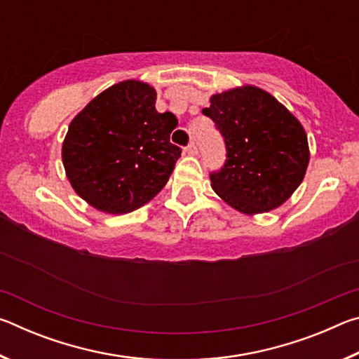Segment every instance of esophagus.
Returning a JSON list of instances; mask_svg holds the SVG:
<instances>
[{
    "mask_svg": "<svg viewBox=\"0 0 359 359\" xmlns=\"http://www.w3.org/2000/svg\"><path fill=\"white\" fill-rule=\"evenodd\" d=\"M185 154L187 155H196L198 154V147H196V145H194V144H190V145H187V147H185Z\"/></svg>",
    "mask_w": 359,
    "mask_h": 359,
    "instance_id": "1",
    "label": "esophagus"
}]
</instances>
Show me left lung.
I'll return each mask as SVG.
<instances>
[{
  "label": "left lung",
  "mask_w": 359,
  "mask_h": 359,
  "mask_svg": "<svg viewBox=\"0 0 359 359\" xmlns=\"http://www.w3.org/2000/svg\"><path fill=\"white\" fill-rule=\"evenodd\" d=\"M203 114L226 144L224 166L210 174L214 191L245 215L280 208L301 185L311 160L301 121L255 85L212 95Z\"/></svg>",
  "instance_id": "8db88e82"
}]
</instances>
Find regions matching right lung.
I'll return each mask as SVG.
<instances>
[{
	"instance_id": "1",
	"label": "right lung",
	"mask_w": 359,
	"mask_h": 359,
	"mask_svg": "<svg viewBox=\"0 0 359 359\" xmlns=\"http://www.w3.org/2000/svg\"><path fill=\"white\" fill-rule=\"evenodd\" d=\"M151 85L123 81L106 88L71 120L62 158L71 187L92 208L128 214L168 184L180 156L169 142L177 118L155 109Z\"/></svg>"
}]
</instances>
